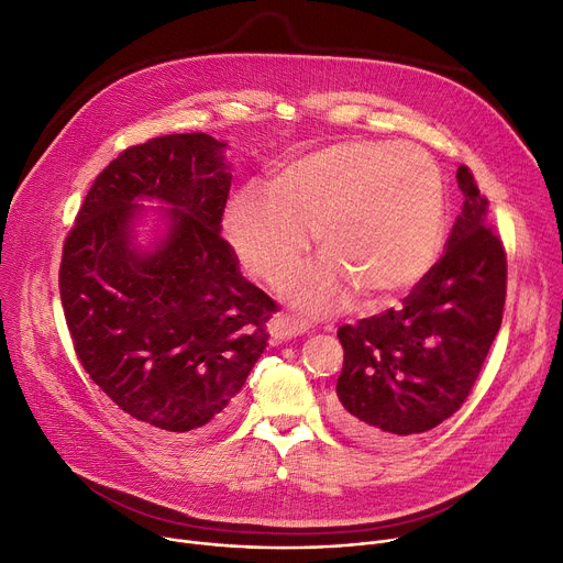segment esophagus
<instances>
[{
  "mask_svg": "<svg viewBox=\"0 0 563 563\" xmlns=\"http://www.w3.org/2000/svg\"><path fill=\"white\" fill-rule=\"evenodd\" d=\"M308 331V323L303 319L297 317H287V314H278L269 321V333L276 342H285L291 338H299Z\"/></svg>",
  "mask_w": 563,
  "mask_h": 563,
  "instance_id": "1",
  "label": "esophagus"
}]
</instances>
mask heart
<instances>
[{
	"label": "heart",
	"instance_id": "heart-1",
	"mask_svg": "<svg viewBox=\"0 0 563 563\" xmlns=\"http://www.w3.org/2000/svg\"><path fill=\"white\" fill-rule=\"evenodd\" d=\"M225 236L246 269L283 280L310 246L323 257L285 291L308 312L342 306L351 289L367 308L418 287L445 232V183L418 145L340 141L278 162L264 187L244 185L228 202Z\"/></svg>",
	"mask_w": 563,
	"mask_h": 563
}]
</instances>
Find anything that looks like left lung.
Masks as SVG:
<instances>
[{
	"mask_svg": "<svg viewBox=\"0 0 563 563\" xmlns=\"http://www.w3.org/2000/svg\"><path fill=\"white\" fill-rule=\"evenodd\" d=\"M456 180L465 200L445 255L399 310L338 331L344 367L333 420L372 445L424 433L454 416L501 327L507 255L475 177L459 166Z\"/></svg>",
	"mask_w": 563,
	"mask_h": 563,
	"instance_id": "left-lung-1",
	"label": "left lung"
}]
</instances>
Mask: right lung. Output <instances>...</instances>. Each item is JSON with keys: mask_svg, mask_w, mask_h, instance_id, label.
Listing matches in <instances>:
<instances>
[{"mask_svg": "<svg viewBox=\"0 0 563 563\" xmlns=\"http://www.w3.org/2000/svg\"><path fill=\"white\" fill-rule=\"evenodd\" d=\"M225 147L202 132L128 147L86 194L58 272L88 376L128 416L170 433H207L232 416L276 310L221 240Z\"/></svg>", "mask_w": 563, "mask_h": 563, "instance_id": "right-lung-1", "label": "right lung"}]
</instances>
